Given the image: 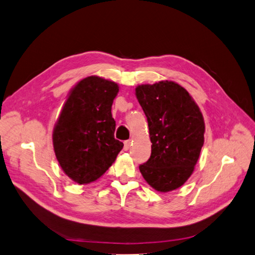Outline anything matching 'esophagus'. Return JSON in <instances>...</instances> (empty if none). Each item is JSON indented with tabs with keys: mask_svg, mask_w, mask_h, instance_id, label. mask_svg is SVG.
Here are the masks:
<instances>
[{
	"mask_svg": "<svg viewBox=\"0 0 255 255\" xmlns=\"http://www.w3.org/2000/svg\"><path fill=\"white\" fill-rule=\"evenodd\" d=\"M131 144H132V141L131 140L125 141V143H124V149H125V151H128V149L130 148V146H131Z\"/></svg>",
	"mask_w": 255,
	"mask_h": 255,
	"instance_id": "obj_1",
	"label": "esophagus"
}]
</instances>
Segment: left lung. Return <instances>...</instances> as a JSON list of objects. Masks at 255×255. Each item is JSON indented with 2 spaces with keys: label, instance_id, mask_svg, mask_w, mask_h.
Masks as SVG:
<instances>
[{
  "label": "left lung",
  "instance_id": "8db88e82",
  "mask_svg": "<svg viewBox=\"0 0 255 255\" xmlns=\"http://www.w3.org/2000/svg\"><path fill=\"white\" fill-rule=\"evenodd\" d=\"M135 97L147 119L151 157L139 169L160 193L174 191L191 177L204 145L205 121L187 90L172 81L143 84Z\"/></svg>",
  "mask_w": 255,
  "mask_h": 255
}]
</instances>
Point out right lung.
<instances>
[{
	"label": "right lung",
	"instance_id": "obj_1",
	"mask_svg": "<svg viewBox=\"0 0 255 255\" xmlns=\"http://www.w3.org/2000/svg\"><path fill=\"white\" fill-rule=\"evenodd\" d=\"M120 87L100 76L83 78L70 90L53 131L58 162L70 179L89 184L112 166L124 146L114 138L113 100Z\"/></svg>",
	"mask_w": 255,
	"mask_h": 255
}]
</instances>
